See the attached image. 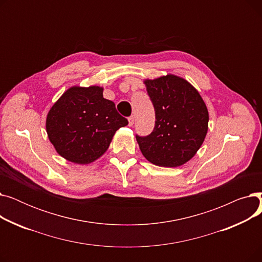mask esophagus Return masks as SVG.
<instances>
[{
  "label": "esophagus",
  "instance_id": "esophagus-1",
  "mask_svg": "<svg viewBox=\"0 0 262 262\" xmlns=\"http://www.w3.org/2000/svg\"><path fill=\"white\" fill-rule=\"evenodd\" d=\"M134 123H135V117L132 116V117L128 118V124H129V126H133Z\"/></svg>",
  "mask_w": 262,
  "mask_h": 262
}]
</instances>
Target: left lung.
<instances>
[{"mask_svg": "<svg viewBox=\"0 0 262 262\" xmlns=\"http://www.w3.org/2000/svg\"><path fill=\"white\" fill-rule=\"evenodd\" d=\"M144 84L156 121L148 136H136L141 153L158 167L183 166L207 135L208 109L199 91L183 77L167 74L145 79Z\"/></svg>", "mask_w": 262, "mask_h": 262, "instance_id": "1", "label": "left lung"}]
</instances>
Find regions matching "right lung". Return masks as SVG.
Segmentation results:
<instances>
[{"mask_svg": "<svg viewBox=\"0 0 262 262\" xmlns=\"http://www.w3.org/2000/svg\"><path fill=\"white\" fill-rule=\"evenodd\" d=\"M127 124L115 103L103 98V87L73 86L50 109L46 128L61 157L88 164L106 152L116 132Z\"/></svg>", "mask_w": 262, "mask_h": 262, "instance_id": "1", "label": "right lung"}]
</instances>
